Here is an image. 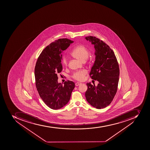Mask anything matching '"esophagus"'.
I'll list each match as a JSON object with an SVG mask.
<instances>
[{"mask_svg": "<svg viewBox=\"0 0 150 150\" xmlns=\"http://www.w3.org/2000/svg\"><path fill=\"white\" fill-rule=\"evenodd\" d=\"M81 83H76V84H75L76 86H79V85H81Z\"/></svg>", "mask_w": 150, "mask_h": 150, "instance_id": "obj_1", "label": "esophagus"}]
</instances>
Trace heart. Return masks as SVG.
I'll return each instance as SVG.
<instances>
[{
	"instance_id": "obj_1",
	"label": "heart",
	"mask_w": 150,
	"mask_h": 150,
	"mask_svg": "<svg viewBox=\"0 0 150 150\" xmlns=\"http://www.w3.org/2000/svg\"><path fill=\"white\" fill-rule=\"evenodd\" d=\"M88 50L83 45H79L75 47L73 51L71 52V55L74 58L81 60V62H84L88 57ZM62 64L63 66H67V59L66 56H64L62 59ZM87 74V71L85 70H82L80 71L74 72L72 75V77L77 81H83L85 75Z\"/></svg>"
}]
</instances>
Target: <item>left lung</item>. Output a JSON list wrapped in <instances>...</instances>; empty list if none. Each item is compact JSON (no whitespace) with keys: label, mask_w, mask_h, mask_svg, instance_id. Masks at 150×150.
<instances>
[{"label":"left lung","mask_w":150,"mask_h":150,"mask_svg":"<svg viewBox=\"0 0 150 150\" xmlns=\"http://www.w3.org/2000/svg\"><path fill=\"white\" fill-rule=\"evenodd\" d=\"M94 45L95 61L90 77L99 82L98 86L87 83L86 100L96 108H106L112 102L117 92L119 79V64L115 53L105 42L95 37L85 38Z\"/></svg>","instance_id":"obj_1"}]
</instances>
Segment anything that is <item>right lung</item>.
Here are the masks:
<instances>
[{
    "label": "right lung",
    "mask_w": 150,
    "mask_h": 150,
    "mask_svg": "<svg viewBox=\"0 0 150 150\" xmlns=\"http://www.w3.org/2000/svg\"><path fill=\"white\" fill-rule=\"evenodd\" d=\"M74 41L60 38L46 46L38 58L35 67V85L40 98L53 110L59 109L69 101L75 84L67 81L64 85L58 83L57 74L62 70L63 51Z\"/></svg>",
    "instance_id": "add662e5"
}]
</instances>
